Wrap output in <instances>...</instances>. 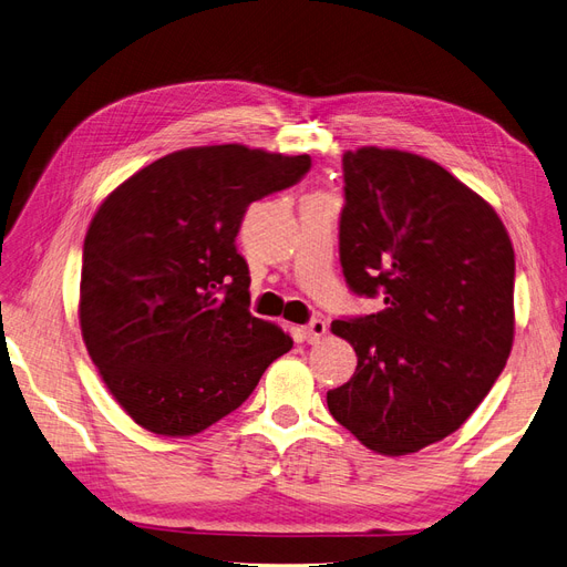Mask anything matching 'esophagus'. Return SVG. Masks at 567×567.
<instances>
[{
  "instance_id": "34e87169",
  "label": "esophagus",
  "mask_w": 567,
  "mask_h": 567,
  "mask_svg": "<svg viewBox=\"0 0 567 567\" xmlns=\"http://www.w3.org/2000/svg\"><path fill=\"white\" fill-rule=\"evenodd\" d=\"M301 331H303V338H306L308 342H317L319 338H322V336L327 333V324L322 322V319H312V322H308Z\"/></svg>"
}]
</instances>
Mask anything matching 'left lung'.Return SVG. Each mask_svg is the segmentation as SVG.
<instances>
[{
    "instance_id": "obj_1",
    "label": "left lung",
    "mask_w": 567,
    "mask_h": 567,
    "mask_svg": "<svg viewBox=\"0 0 567 567\" xmlns=\"http://www.w3.org/2000/svg\"><path fill=\"white\" fill-rule=\"evenodd\" d=\"M342 174V274L384 310L331 322L357 371L327 405L361 445L403 456L454 433L503 373L514 250L496 210L426 157L365 145Z\"/></svg>"
}]
</instances>
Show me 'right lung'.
I'll use <instances>...</instances> for the list:
<instances>
[{"mask_svg":"<svg viewBox=\"0 0 567 567\" xmlns=\"http://www.w3.org/2000/svg\"><path fill=\"white\" fill-rule=\"evenodd\" d=\"M308 155L202 145L136 171L94 213L81 270V333L113 399L145 431L202 433L291 350L252 317L236 250L252 202L297 185Z\"/></svg>","mask_w":567,"mask_h":567,"instance_id":"obj_1","label":"right lung"}]
</instances>
